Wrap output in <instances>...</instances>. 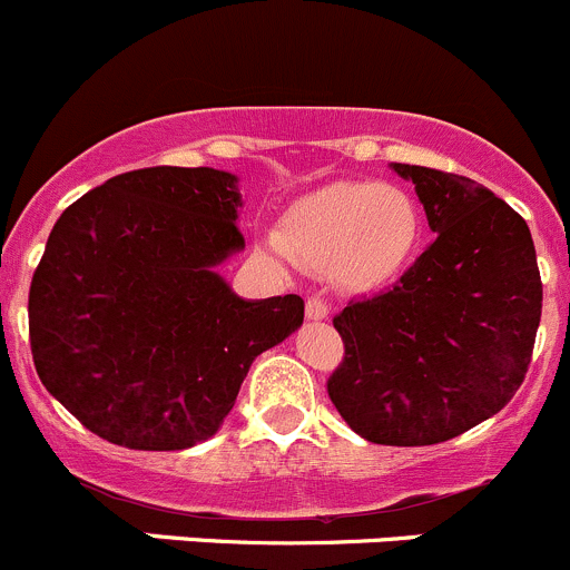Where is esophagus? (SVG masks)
Wrapping results in <instances>:
<instances>
[{"instance_id":"34e87169","label":"esophagus","mask_w":570,"mask_h":570,"mask_svg":"<svg viewBox=\"0 0 570 570\" xmlns=\"http://www.w3.org/2000/svg\"><path fill=\"white\" fill-rule=\"evenodd\" d=\"M304 313H307L309 321H324L330 318V304L318 296H309L307 304H304Z\"/></svg>"}]
</instances>
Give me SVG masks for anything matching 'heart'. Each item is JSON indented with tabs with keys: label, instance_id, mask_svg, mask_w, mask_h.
I'll return each mask as SVG.
<instances>
[{
	"label": "heart",
	"instance_id": "1",
	"mask_svg": "<svg viewBox=\"0 0 570 570\" xmlns=\"http://www.w3.org/2000/svg\"><path fill=\"white\" fill-rule=\"evenodd\" d=\"M424 238L407 190L382 183H332L285 213L279 244L296 261L332 268L348 291H376L402 277Z\"/></svg>",
	"mask_w": 570,
	"mask_h": 570
}]
</instances>
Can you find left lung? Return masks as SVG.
Returning a JSON list of instances; mask_svg holds the SVG:
<instances>
[{
    "mask_svg": "<svg viewBox=\"0 0 570 570\" xmlns=\"http://www.w3.org/2000/svg\"><path fill=\"white\" fill-rule=\"evenodd\" d=\"M435 244L391 291L335 318L346 357L326 391L380 446L452 441L499 413L532 360L543 307L527 222L493 190L407 163Z\"/></svg>",
    "mask_w": 570,
    "mask_h": 570,
    "instance_id": "obj_1",
    "label": "left lung"
}]
</instances>
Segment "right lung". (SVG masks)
Masks as SVG:
<instances>
[{"label":"right lung","mask_w":570,"mask_h":570,"mask_svg":"<svg viewBox=\"0 0 570 570\" xmlns=\"http://www.w3.org/2000/svg\"><path fill=\"white\" fill-rule=\"evenodd\" d=\"M238 177L157 166L66 207L30 285L43 387L116 446L177 452L222 430L257 354L302 326L296 293L244 298Z\"/></svg>","instance_id":"add662e5"}]
</instances>
